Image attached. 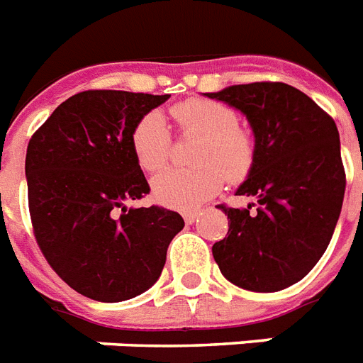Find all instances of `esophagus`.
I'll return each instance as SVG.
<instances>
[{
    "label": "esophagus",
    "mask_w": 363,
    "mask_h": 363,
    "mask_svg": "<svg viewBox=\"0 0 363 363\" xmlns=\"http://www.w3.org/2000/svg\"><path fill=\"white\" fill-rule=\"evenodd\" d=\"M199 216H200V211H185L184 219L187 225H191V223H195L196 219H199Z\"/></svg>",
    "instance_id": "obj_1"
}]
</instances>
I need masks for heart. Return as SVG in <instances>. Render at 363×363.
I'll list each match as a JSON object with an SVG mask.
<instances>
[{
    "label": "heart",
    "instance_id": "1",
    "mask_svg": "<svg viewBox=\"0 0 363 363\" xmlns=\"http://www.w3.org/2000/svg\"><path fill=\"white\" fill-rule=\"evenodd\" d=\"M170 118L182 136L199 138L193 168H168L152 182L155 199L176 210H195L221 191L225 178L242 182L253 170L257 140L238 123L236 110L219 101L193 97L170 108ZM136 163L146 172H157L170 157V135L157 112H147L131 133Z\"/></svg>",
    "mask_w": 363,
    "mask_h": 363
}]
</instances>
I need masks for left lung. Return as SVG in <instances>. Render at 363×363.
I'll list each match as a JSON object with an SVG mask.
<instances>
[{"label":"left lung","mask_w":363,"mask_h":363,"mask_svg":"<svg viewBox=\"0 0 363 363\" xmlns=\"http://www.w3.org/2000/svg\"><path fill=\"white\" fill-rule=\"evenodd\" d=\"M210 99L242 110L253 127L257 159L236 195L247 208L219 204L228 232L211 253L230 283L277 292L303 279L320 260L345 196L339 133L332 116L283 82L230 86Z\"/></svg>","instance_id":"1"}]
</instances>
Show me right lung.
I'll return each mask as SVG.
<instances>
[{
	"label": "right lung",
	"instance_id": "obj_1",
	"mask_svg": "<svg viewBox=\"0 0 363 363\" xmlns=\"http://www.w3.org/2000/svg\"><path fill=\"white\" fill-rule=\"evenodd\" d=\"M170 95L88 89L57 106L26 153L28 204L40 253L67 285L97 301H123L159 279L184 228L163 206L127 208L150 193L131 133Z\"/></svg>",
	"mask_w": 363,
	"mask_h": 363
}]
</instances>
